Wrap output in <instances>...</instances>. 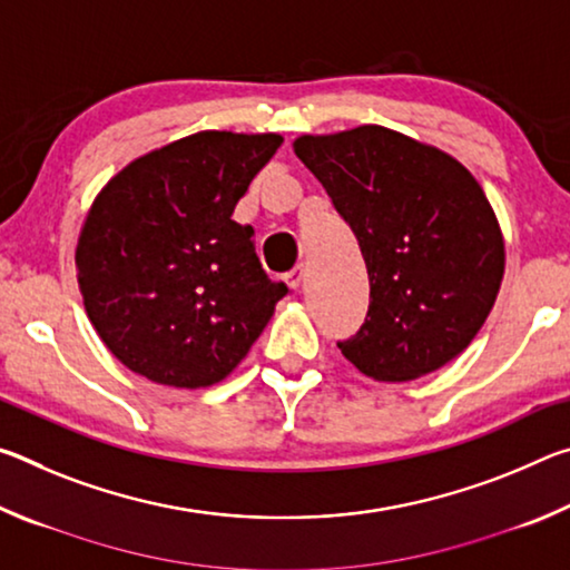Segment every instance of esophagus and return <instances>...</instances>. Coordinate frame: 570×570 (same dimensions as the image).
<instances>
[{
  "label": "esophagus",
  "mask_w": 570,
  "mask_h": 570,
  "mask_svg": "<svg viewBox=\"0 0 570 570\" xmlns=\"http://www.w3.org/2000/svg\"><path fill=\"white\" fill-rule=\"evenodd\" d=\"M284 278H286V284H288V286H292V288H298V286H302V282H304V266H302V264L294 266L292 272H288Z\"/></svg>",
  "instance_id": "esophagus-1"
}]
</instances>
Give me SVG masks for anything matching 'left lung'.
Segmentation results:
<instances>
[{
    "mask_svg": "<svg viewBox=\"0 0 570 570\" xmlns=\"http://www.w3.org/2000/svg\"><path fill=\"white\" fill-rule=\"evenodd\" d=\"M294 153L350 224L370 274V308L336 342L342 354L380 382L455 360L485 324L505 268L480 183L448 153L382 125L304 135Z\"/></svg>",
    "mask_w": 570,
    "mask_h": 570,
    "instance_id": "obj_1",
    "label": "left lung"
}]
</instances>
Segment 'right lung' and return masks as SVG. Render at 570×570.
I'll return each mask as SVG.
<instances>
[{
  "label": "right lung",
  "instance_id": "add662e5",
  "mask_svg": "<svg viewBox=\"0 0 570 570\" xmlns=\"http://www.w3.org/2000/svg\"><path fill=\"white\" fill-rule=\"evenodd\" d=\"M282 135L206 130L122 168L77 240L85 308L108 350L150 382L198 390L234 372L288 294L234 208Z\"/></svg>",
  "mask_w": 570,
  "mask_h": 570
}]
</instances>
